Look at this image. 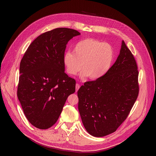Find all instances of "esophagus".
Returning a JSON list of instances; mask_svg holds the SVG:
<instances>
[{
  "instance_id": "34e87169",
  "label": "esophagus",
  "mask_w": 156,
  "mask_h": 156,
  "mask_svg": "<svg viewBox=\"0 0 156 156\" xmlns=\"http://www.w3.org/2000/svg\"><path fill=\"white\" fill-rule=\"evenodd\" d=\"M80 87V84H78V83H76V91H78V90H79Z\"/></svg>"
}]
</instances>
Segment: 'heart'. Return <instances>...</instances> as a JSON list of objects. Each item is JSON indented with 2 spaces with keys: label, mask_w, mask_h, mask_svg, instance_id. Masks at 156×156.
<instances>
[{
  "label": "heart",
  "mask_w": 156,
  "mask_h": 156,
  "mask_svg": "<svg viewBox=\"0 0 156 156\" xmlns=\"http://www.w3.org/2000/svg\"><path fill=\"white\" fill-rule=\"evenodd\" d=\"M114 50L108 43L88 38L77 42L74 52L66 51L63 57V62L67 73L76 75L83 68L82 78L87 76L96 80L105 76L112 65Z\"/></svg>",
  "instance_id": "1"
}]
</instances>
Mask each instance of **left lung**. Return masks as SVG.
Listing matches in <instances>:
<instances>
[{"instance_id":"8db88e82","label":"left lung","mask_w":156,"mask_h":156,"mask_svg":"<svg viewBox=\"0 0 156 156\" xmlns=\"http://www.w3.org/2000/svg\"><path fill=\"white\" fill-rule=\"evenodd\" d=\"M137 69L134 57L122 41L120 54L108 73L80 87L78 110L89 134L107 136L126 119L138 96Z\"/></svg>"}]
</instances>
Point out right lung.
<instances>
[{
    "label": "right lung",
    "mask_w": 156,
    "mask_h": 156,
    "mask_svg": "<svg viewBox=\"0 0 156 156\" xmlns=\"http://www.w3.org/2000/svg\"><path fill=\"white\" fill-rule=\"evenodd\" d=\"M80 33L58 28L44 33L30 44L20 65L17 96L34 126L45 129L57 121L76 81L65 73L63 57L68 42Z\"/></svg>",
    "instance_id": "1"
}]
</instances>
